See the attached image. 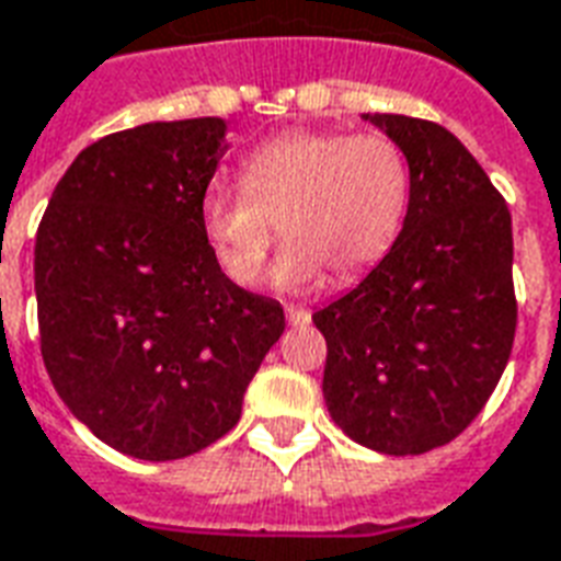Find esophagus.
<instances>
[{"label":"esophagus","mask_w":561,"mask_h":561,"mask_svg":"<svg viewBox=\"0 0 561 561\" xmlns=\"http://www.w3.org/2000/svg\"><path fill=\"white\" fill-rule=\"evenodd\" d=\"M285 318H288V323L291 327H306V323L312 321V312L309 309H302V306H285Z\"/></svg>","instance_id":"34e87169"}]
</instances>
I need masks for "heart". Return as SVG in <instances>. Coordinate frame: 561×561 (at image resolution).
Here are the masks:
<instances>
[{"label": "heart", "instance_id": "b5f03b06", "mask_svg": "<svg viewBox=\"0 0 561 561\" xmlns=\"http://www.w3.org/2000/svg\"><path fill=\"white\" fill-rule=\"evenodd\" d=\"M410 205L404 153L380 133L294 130L240 160V190L210 186L198 219L210 255L240 288L259 285L276 228L282 291L354 282L396 247Z\"/></svg>", "mask_w": 561, "mask_h": 561}]
</instances>
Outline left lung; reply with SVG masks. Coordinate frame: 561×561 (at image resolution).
Returning a JSON list of instances; mask_svg holds the SVG:
<instances>
[{"label": "left lung", "instance_id": "1", "mask_svg": "<svg viewBox=\"0 0 561 561\" xmlns=\"http://www.w3.org/2000/svg\"><path fill=\"white\" fill-rule=\"evenodd\" d=\"M408 157L396 247L312 314L327 339L323 401L365 449L422 455L479 416L512 356V214L458 136L408 115H363Z\"/></svg>", "mask_w": 561, "mask_h": 561}]
</instances>
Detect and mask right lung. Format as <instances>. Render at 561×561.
<instances>
[{
    "label": "right lung",
    "mask_w": 561,
    "mask_h": 561,
    "mask_svg": "<svg viewBox=\"0 0 561 561\" xmlns=\"http://www.w3.org/2000/svg\"><path fill=\"white\" fill-rule=\"evenodd\" d=\"M228 151L222 118L112 133L70 163L35 238L41 354L82 425L139 460H178L238 425L285 333L207 249L198 207Z\"/></svg>",
    "instance_id": "1"
}]
</instances>
